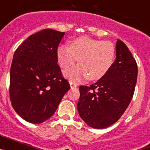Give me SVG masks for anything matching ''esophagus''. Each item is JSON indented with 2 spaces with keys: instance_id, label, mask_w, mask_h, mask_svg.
Instances as JSON below:
<instances>
[{
  "instance_id": "obj_1",
  "label": "esophagus",
  "mask_w": 150,
  "mask_h": 150,
  "mask_svg": "<svg viewBox=\"0 0 150 150\" xmlns=\"http://www.w3.org/2000/svg\"><path fill=\"white\" fill-rule=\"evenodd\" d=\"M70 85H71V88H76V86H77V84L75 83H74V82L72 81H70Z\"/></svg>"
}]
</instances>
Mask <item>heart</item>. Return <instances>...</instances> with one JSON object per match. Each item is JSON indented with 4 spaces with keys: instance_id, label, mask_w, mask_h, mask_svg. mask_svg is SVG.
<instances>
[{
    "instance_id": "heart-1",
    "label": "heart",
    "mask_w": 150,
    "mask_h": 150,
    "mask_svg": "<svg viewBox=\"0 0 150 150\" xmlns=\"http://www.w3.org/2000/svg\"><path fill=\"white\" fill-rule=\"evenodd\" d=\"M116 50L110 41H101L88 37L74 40L71 45H62L57 50V60L61 67H71L79 59V64L64 72L71 81L78 83L88 77L98 80L109 71L114 62Z\"/></svg>"
}]
</instances>
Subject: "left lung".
I'll use <instances>...</instances> for the list:
<instances>
[{
    "label": "left lung",
    "mask_w": 150,
    "mask_h": 150,
    "mask_svg": "<svg viewBox=\"0 0 150 150\" xmlns=\"http://www.w3.org/2000/svg\"><path fill=\"white\" fill-rule=\"evenodd\" d=\"M116 60L98 81L79 86L77 110L82 120L97 129L110 126L120 120L133 98L137 65L132 52L120 40L116 45Z\"/></svg>",
    "instance_id": "left-lung-1"
}]
</instances>
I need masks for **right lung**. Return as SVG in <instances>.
Segmentation results:
<instances>
[{
	"label": "right lung",
	"mask_w": 150,
	"mask_h": 150,
	"mask_svg": "<svg viewBox=\"0 0 150 150\" xmlns=\"http://www.w3.org/2000/svg\"><path fill=\"white\" fill-rule=\"evenodd\" d=\"M64 34L50 28L40 30L28 37L13 55L10 100L28 122L40 124L53 116L71 88L57 64V50Z\"/></svg>",
	"instance_id": "obj_1"
}]
</instances>
